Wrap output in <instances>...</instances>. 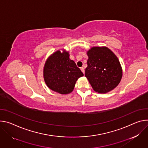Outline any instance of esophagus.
Instances as JSON below:
<instances>
[{"label": "esophagus", "mask_w": 148, "mask_h": 148, "mask_svg": "<svg viewBox=\"0 0 148 148\" xmlns=\"http://www.w3.org/2000/svg\"><path fill=\"white\" fill-rule=\"evenodd\" d=\"M80 70H81V71L83 72V73L84 74L85 73V69L82 67V68H80Z\"/></svg>", "instance_id": "1"}]
</instances>
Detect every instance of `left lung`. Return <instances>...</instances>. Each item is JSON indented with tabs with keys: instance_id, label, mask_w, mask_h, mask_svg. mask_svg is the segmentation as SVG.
<instances>
[{
	"instance_id": "8db88e82",
	"label": "left lung",
	"mask_w": 148,
	"mask_h": 148,
	"mask_svg": "<svg viewBox=\"0 0 148 148\" xmlns=\"http://www.w3.org/2000/svg\"><path fill=\"white\" fill-rule=\"evenodd\" d=\"M85 76L95 92L107 93L116 88L122 79L120 62L106 47H93L87 52Z\"/></svg>"
}]
</instances>
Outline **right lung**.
<instances>
[{"mask_svg": "<svg viewBox=\"0 0 148 148\" xmlns=\"http://www.w3.org/2000/svg\"><path fill=\"white\" fill-rule=\"evenodd\" d=\"M43 76L46 84L51 89L60 94H68L73 91L76 82L84 73L69 59L68 52L61 53L58 51L46 62Z\"/></svg>", "mask_w": 148, "mask_h": 148, "instance_id": "right-lung-1", "label": "right lung"}]
</instances>
